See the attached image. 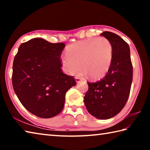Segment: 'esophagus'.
<instances>
[{
  "mask_svg": "<svg viewBox=\"0 0 150 150\" xmlns=\"http://www.w3.org/2000/svg\"><path fill=\"white\" fill-rule=\"evenodd\" d=\"M75 80H76V82L78 83L81 82V81H83V79L79 77H75Z\"/></svg>",
  "mask_w": 150,
  "mask_h": 150,
  "instance_id": "34e87169",
  "label": "esophagus"
}]
</instances>
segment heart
Wrapping results in <instances>:
<instances>
[{
    "label": "heart",
    "mask_w": 150,
    "mask_h": 150,
    "mask_svg": "<svg viewBox=\"0 0 150 150\" xmlns=\"http://www.w3.org/2000/svg\"><path fill=\"white\" fill-rule=\"evenodd\" d=\"M66 52L61 56V62L69 75L79 72L82 66L88 77L100 78L108 72L112 62V45L105 37L79 41L67 46Z\"/></svg>",
    "instance_id": "1"
}]
</instances>
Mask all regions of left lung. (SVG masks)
I'll return each mask as SVG.
<instances>
[{"mask_svg":"<svg viewBox=\"0 0 150 150\" xmlns=\"http://www.w3.org/2000/svg\"><path fill=\"white\" fill-rule=\"evenodd\" d=\"M100 35L112 45V62L105 77L96 82H87L84 102L91 115L106 120L118 115L125 106L130 95L133 67L128 44L115 33L104 32Z\"/></svg>","mask_w":150,"mask_h":150,"instance_id":"left-lung-1","label":"left lung"}]
</instances>
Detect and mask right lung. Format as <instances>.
Listing matches in <instances>:
<instances>
[{
	"mask_svg": "<svg viewBox=\"0 0 150 150\" xmlns=\"http://www.w3.org/2000/svg\"><path fill=\"white\" fill-rule=\"evenodd\" d=\"M64 43L33 38L20 45L12 66L15 93L25 108L43 118L63 110L67 91L76 85L73 76L62 72L61 55Z\"/></svg>",
	"mask_w": 150,
	"mask_h": 150,
	"instance_id": "add662e5",
	"label": "right lung"
}]
</instances>
